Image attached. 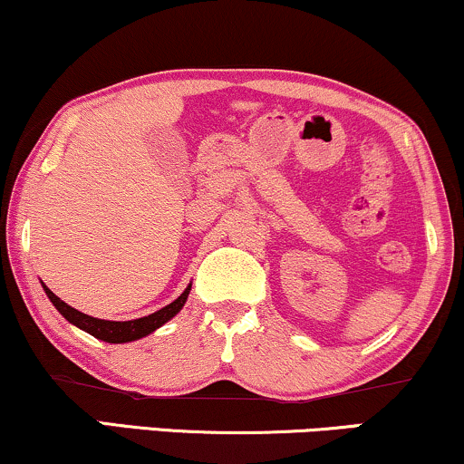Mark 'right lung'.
Here are the masks:
<instances>
[{"mask_svg":"<svg viewBox=\"0 0 464 464\" xmlns=\"http://www.w3.org/2000/svg\"><path fill=\"white\" fill-rule=\"evenodd\" d=\"M43 289L46 293V297H49V300L53 302V306L60 310V314L68 321V324H72V325L79 327V330L92 334L93 338L104 340V343L121 344V343H132V340L150 336V334L156 332L158 327H162L164 324H167V321H171L173 316L178 314L181 308H184L186 300H188L192 283L186 286L184 293H181L178 300L169 304V306H164L160 310H156V313H151L148 316H140V319H132V321L96 319V316L79 313L76 308L68 306V304L60 300V297H57L55 293H53L44 283H43Z\"/></svg>","mask_w":464,"mask_h":464,"instance_id":"1","label":"right lung"}]
</instances>
